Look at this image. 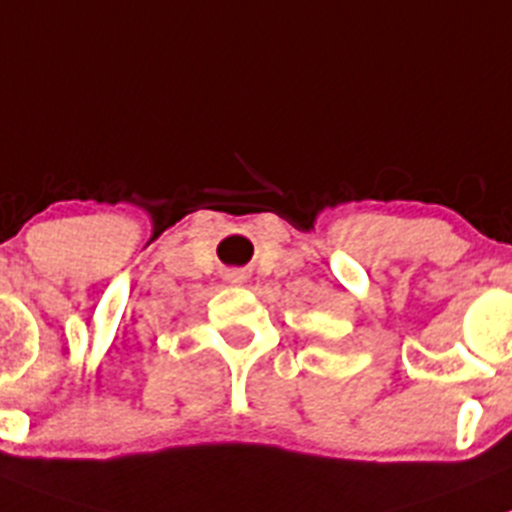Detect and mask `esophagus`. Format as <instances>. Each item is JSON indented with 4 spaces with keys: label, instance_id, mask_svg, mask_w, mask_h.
Listing matches in <instances>:
<instances>
[{
    "label": "esophagus",
    "instance_id": "34e87169",
    "mask_svg": "<svg viewBox=\"0 0 512 512\" xmlns=\"http://www.w3.org/2000/svg\"><path fill=\"white\" fill-rule=\"evenodd\" d=\"M238 279H241V276H238V274H231V281H238Z\"/></svg>",
    "mask_w": 512,
    "mask_h": 512
}]
</instances>
